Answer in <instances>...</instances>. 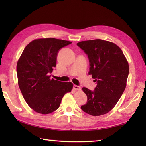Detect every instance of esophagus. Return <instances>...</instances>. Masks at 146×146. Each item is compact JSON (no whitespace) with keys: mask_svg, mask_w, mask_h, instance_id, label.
<instances>
[{"mask_svg":"<svg viewBox=\"0 0 146 146\" xmlns=\"http://www.w3.org/2000/svg\"><path fill=\"white\" fill-rule=\"evenodd\" d=\"M73 89L76 91H80L81 90V88L79 86H76V85H74L73 86Z\"/></svg>","mask_w":146,"mask_h":146,"instance_id":"obj_1","label":"esophagus"}]
</instances>
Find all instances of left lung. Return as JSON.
I'll return each mask as SVG.
<instances>
[{"mask_svg":"<svg viewBox=\"0 0 146 146\" xmlns=\"http://www.w3.org/2000/svg\"><path fill=\"white\" fill-rule=\"evenodd\" d=\"M76 45L88 55V74L97 82L93 91L82 88L88 100L81 109L92 116L106 114L115 107L125 90L129 75L127 61L119 47L111 42L96 39Z\"/></svg>","mask_w":146,"mask_h":146,"instance_id":"8db88e82","label":"left lung"}]
</instances>
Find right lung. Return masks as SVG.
Listing matches in <instances>:
<instances>
[{
  "mask_svg": "<svg viewBox=\"0 0 146 146\" xmlns=\"http://www.w3.org/2000/svg\"><path fill=\"white\" fill-rule=\"evenodd\" d=\"M70 41L53 38L34 40L24 48L17 64L18 84L24 100L29 107L41 114L57 110L73 84L51 78L56 67L59 50L71 44Z\"/></svg>",
  "mask_w": 146,
  "mask_h": 146,
  "instance_id": "right-lung-1",
  "label": "right lung"
}]
</instances>
